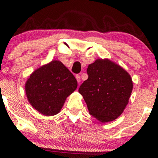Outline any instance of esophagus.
Segmentation results:
<instances>
[{"label":"esophagus","mask_w":158,"mask_h":158,"mask_svg":"<svg viewBox=\"0 0 158 158\" xmlns=\"http://www.w3.org/2000/svg\"><path fill=\"white\" fill-rule=\"evenodd\" d=\"M76 79H77V80L78 82H80L81 81V79H80V76L79 75V74H77V75H76Z\"/></svg>","instance_id":"esophagus-1"}]
</instances>
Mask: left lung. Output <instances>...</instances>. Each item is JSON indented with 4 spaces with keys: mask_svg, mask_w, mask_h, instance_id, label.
Wrapping results in <instances>:
<instances>
[{
    "mask_svg": "<svg viewBox=\"0 0 158 158\" xmlns=\"http://www.w3.org/2000/svg\"><path fill=\"white\" fill-rule=\"evenodd\" d=\"M88 78L79 92L84 98L90 115L102 123L121 115L128 102L133 83L124 69L108 59H97L87 69Z\"/></svg>",
    "mask_w": 158,
    "mask_h": 158,
    "instance_id": "obj_1",
    "label": "left lung"
}]
</instances>
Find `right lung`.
I'll use <instances>...</instances> for the list:
<instances>
[{
	"mask_svg": "<svg viewBox=\"0 0 158 158\" xmlns=\"http://www.w3.org/2000/svg\"><path fill=\"white\" fill-rule=\"evenodd\" d=\"M77 88V81L73 73L56 60L35 70L25 85L31 106L46 116L59 113L66 98Z\"/></svg>",
	"mask_w": 158,
	"mask_h": 158,
	"instance_id": "right-lung-1",
	"label": "right lung"
}]
</instances>
